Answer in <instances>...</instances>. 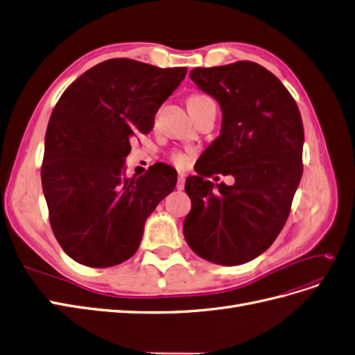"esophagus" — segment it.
<instances>
[{
	"mask_svg": "<svg viewBox=\"0 0 355 355\" xmlns=\"http://www.w3.org/2000/svg\"><path fill=\"white\" fill-rule=\"evenodd\" d=\"M178 191H182L185 188V175H179L178 176V184H176Z\"/></svg>",
	"mask_w": 355,
	"mask_h": 355,
	"instance_id": "obj_1",
	"label": "esophagus"
}]
</instances>
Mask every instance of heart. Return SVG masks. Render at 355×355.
Listing matches in <instances>:
<instances>
[{
	"label": "heart",
	"instance_id": "b5f03b06",
	"mask_svg": "<svg viewBox=\"0 0 355 355\" xmlns=\"http://www.w3.org/2000/svg\"><path fill=\"white\" fill-rule=\"evenodd\" d=\"M206 102H213L209 96L206 94H192L188 99V108H192V106H197ZM170 159L179 167H185L189 161H191V153H184V151H175L170 155Z\"/></svg>",
	"mask_w": 355,
	"mask_h": 355
}]
</instances>
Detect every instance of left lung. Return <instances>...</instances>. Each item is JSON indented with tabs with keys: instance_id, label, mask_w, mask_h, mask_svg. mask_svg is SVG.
I'll return each mask as SVG.
<instances>
[{
	"instance_id": "1",
	"label": "left lung",
	"mask_w": 355,
	"mask_h": 355,
	"mask_svg": "<svg viewBox=\"0 0 355 355\" xmlns=\"http://www.w3.org/2000/svg\"><path fill=\"white\" fill-rule=\"evenodd\" d=\"M189 77L218 101L222 125L198 176L187 179L184 235L202 259L241 265L262 254L288 218L304 170L302 118L283 83L254 62L196 68ZM213 173L232 174L234 185L203 179Z\"/></svg>"
}]
</instances>
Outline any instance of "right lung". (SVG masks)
Returning <instances> with one entry per match:
<instances>
[{
  "mask_svg": "<svg viewBox=\"0 0 355 355\" xmlns=\"http://www.w3.org/2000/svg\"><path fill=\"white\" fill-rule=\"evenodd\" d=\"M187 68L161 69L110 59L85 71L51 112L41 167L51 230L75 262L108 268L132 257L145 222L176 187V173L155 164L125 176L132 137L149 133Z\"/></svg>",
  "mask_w": 355,
  "mask_h": 355,
  "instance_id": "obj_1",
  "label": "right lung"
}]
</instances>
